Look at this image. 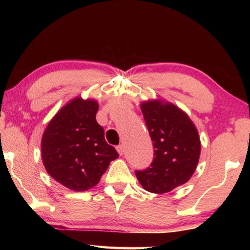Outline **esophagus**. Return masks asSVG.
Returning a JSON list of instances; mask_svg holds the SVG:
<instances>
[{"instance_id": "esophagus-1", "label": "esophagus", "mask_w": 250, "mask_h": 250, "mask_svg": "<svg viewBox=\"0 0 250 250\" xmlns=\"http://www.w3.org/2000/svg\"><path fill=\"white\" fill-rule=\"evenodd\" d=\"M116 149H117V151H118V153H119L120 156L124 155V152H125L124 145H119V146H117V147H116Z\"/></svg>"}]
</instances>
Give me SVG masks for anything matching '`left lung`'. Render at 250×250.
I'll return each instance as SVG.
<instances>
[{"instance_id":"obj_1","label":"left lung","mask_w":250,"mask_h":250,"mask_svg":"<svg viewBox=\"0 0 250 250\" xmlns=\"http://www.w3.org/2000/svg\"><path fill=\"white\" fill-rule=\"evenodd\" d=\"M155 148L153 161L145 171H136L142 187L162 194L186 184L198 167L201 141L189 116L178 106L161 99L141 103Z\"/></svg>"}]
</instances>
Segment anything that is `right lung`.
I'll return each mask as SVG.
<instances>
[{
  "mask_svg": "<svg viewBox=\"0 0 250 250\" xmlns=\"http://www.w3.org/2000/svg\"><path fill=\"white\" fill-rule=\"evenodd\" d=\"M97 100L76 97L47 125L41 142L42 160L56 182L73 191L98 185L118 152L104 139L95 115Z\"/></svg>",
  "mask_w": 250,
  "mask_h": 250,
  "instance_id": "add662e5",
  "label": "right lung"
}]
</instances>
